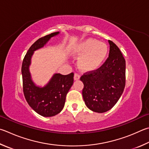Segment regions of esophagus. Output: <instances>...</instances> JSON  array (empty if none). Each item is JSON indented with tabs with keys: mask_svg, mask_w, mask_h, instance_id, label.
<instances>
[{
	"mask_svg": "<svg viewBox=\"0 0 149 149\" xmlns=\"http://www.w3.org/2000/svg\"><path fill=\"white\" fill-rule=\"evenodd\" d=\"M74 79L75 80H78V79H79V78H80V75L78 74H76V73H75V74H74Z\"/></svg>",
	"mask_w": 149,
	"mask_h": 149,
	"instance_id": "1",
	"label": "esophagus"
}]
</instances>
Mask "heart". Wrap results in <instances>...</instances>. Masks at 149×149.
Listing matches in <instances>:
<instances>
[{"mask_svg": "<svg viewBox=\"0 0 149 149\" xmlns=\"http://www.w3.org/2000/svg\"><path fill=\"white\" fill-rule=\"evenodd\" d=\"M73 54L79 56V65L84 71L91 72L100 67L106 59L108 47L96 39L88 38L75 45Z\"/></svg>", "mask_w": 149, "mask_h": 149, "instance_id": "1", "label": "heart"}]
</instances>
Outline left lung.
<instances>
[{
  "mask_svg": "<svg viewBox=\"0 0 149 149\" xmlns=\"http://www.w3.org/2000/svg\"><path fill=\"white\" fill-rule=\"evenodd\" d=\"M109 53L103 65L80 78L83 83V98L89 109L104 113L117 104L126 83V61L115 44L109 40Z\"/></svg>",
  "mask_w": 149,
  "mask_h": 149,
  "instance_id": "1",
  "label": "left lung"
}]
</instances>
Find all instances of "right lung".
I'll use <instances>...</instances> for the list:
<instances>
[{
    "instance_id": "obj_1",
    "label": "right lung",
    "mask_w": 149,
    "mask_h": 149,
    "mask_svg": "<svg viewBox=\"0 0 149 149\" xmlns=\"http://www.w3.org/2000/svg\"><path fill=\"white\" fill-rule=\"evenodd\" d=\"M59 33L53 32L35 42L25 56L21 67L23 88L26 100L35 112L45 117H53L63 110L66 94L74 83V73L68 75L55 73L46 85L42 87L37 86L32 81L29 67L34 51L44 47L51 38Z\"/></svg>"
}]
</instances>
